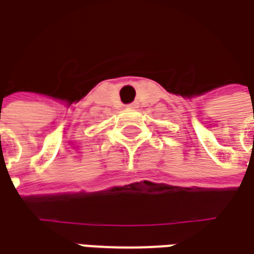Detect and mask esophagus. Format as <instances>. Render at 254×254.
Instances as JSON below:
<instances>
[{
  "mask_svg": "<svg viewBox=\"0 0 254 254\" xmlns=\"http://www.w3.org/2000/svg\"><path fill=\"white\" fill-rule=\"evenodd\" d=\"M127 108H137V103H132V104L127 105Z\"/></svg>",
  "mask_w": 254,
  "mask_h": 254,
  "instance_id": "34e87169",
  "label": "esophagus"
}]
</instances>
